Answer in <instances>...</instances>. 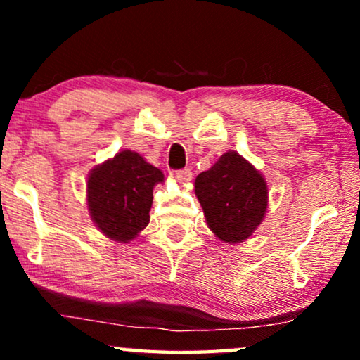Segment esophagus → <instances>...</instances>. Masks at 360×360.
<instances>
[{"label": "esophagus", "mask_w": 360, "mask_h": 360, "mask_svg": "<svg viewBox=\"0 0 360 360\" xmlns=\"http://www.w3.org/2000/svg\"><path fill=\"white\" fill-rule=\"evenodd\" d=\"M175 179L180 181V184H188L191 181V170L190 169H181L175 172Z\"/></svg>", "instance_id": "esophagus-1"}]
</instances>
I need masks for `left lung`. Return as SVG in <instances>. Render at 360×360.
<instances>
[{"label": "left lung", "mask_w": 360, "mask_h": 360, "mask_svg": "<svg viewBox=\"0 0 360 360\" xmlns=\"http://www.w3.org/2000/svg\"><path fill=\"white\" fill-rule=\"evenodd\" d=\"M195 195L210 229L224 243H243L262 223L267 185L243 155L229 150L195 180Z\"/></svg>", "instance_id": "8db88e82"}]
</instances>
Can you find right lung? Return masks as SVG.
<instances>
[{
    "mask_svg": "<svg viewBox=\"0 0 360 360\" xmlns=\"http://www.w3.org/2000/svg\"><path fill=\"white\" fill-rule=\"evenodd\" d=\"M164 174L137 152L122 150L88 176L86 200L93 223L112 240L129 243L149 224L152 190Z\"/></svg>",
    "mask_w": 360,
    "mask_h": 360,
    "instance_id": "right-lung-1",
    "label": "right lung"
}]
</instances>
